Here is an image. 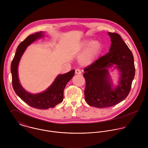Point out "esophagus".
Wrapping results in <instances>:
<instances>
[{
	"instance_id": "obj_1",
	"label": "esophagus",
	"mask_w": 148,
	"mask_h": 148,
	"mask_svg": "<svg viewBox=\"0 0 148 148\" xmlns=\"http://www.w3.org/2000/svg\"><path fill=\"white\" fill-rule=\"evenodd\" d=\"M75 73L80 75V74L82 73V71H81V70L80 69H76V71H75Z\"/></svg>"
}]
</instances>
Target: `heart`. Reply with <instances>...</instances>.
Instances as JSON below:
<instances>
[{"label":"heart","mask_w":148,"mask_h":148,"mask_svg":"<svg viewBox=\"0 0 148 148\" xmlns=\"http://www.w3.org/2000/svg\"><path fill=\"white\" fill-rule=\"evenodd\" d=\"M89 45L80 58V62L83 65H90L94 62L101 49V44L99 42H93L91 44L89 42L85 41L82 45V48H85Z\"/></svg>","instance_id":"heart-1"}]
</instances>
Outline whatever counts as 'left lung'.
Here are the masks:
<instances>
[{"label":"left lung","mask_w":148,"mask_h":148,"mask_svg":"<svg viewBox=\"0 0 148 148\" xmlns=\"http://www.w3.org/2000/svg\"><path fill=\"white\" fill-rule=\"evenodd\" d=\"M108 35L112 42L109 52L84 69L85 100L89 106L99 108L115 106L125 99L135 75L131 51L119 34L108 32ZM113 64L121 72L119 85L114 90L111 88L107 69Z\"/></svg>","instance_id":"1"}]
</instances>
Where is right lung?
<instances>
[{"mask_svg":"<svg viewBox=\"0 0 148 148\" xmlns=\"http://www.w3.org/2000/svg\"><path fill=\"white\" fill-rule=\"evenodd\" d=\"M42 36V32H39L28 36L24 41L20 43L11 63V71L13 88L16 95L21 100L32 108L39 109H48L54 108L63 101L64 89L68 82L74 76L75 70H72L63 75H59L50 87L42 93L35 95L31 94L23 89L19 83L18 74L19 60L27 47Z\"/></svg>","mask_w":148,"mask_h":148,"instance_id":"1","label":"right lung"}]
</instances>
